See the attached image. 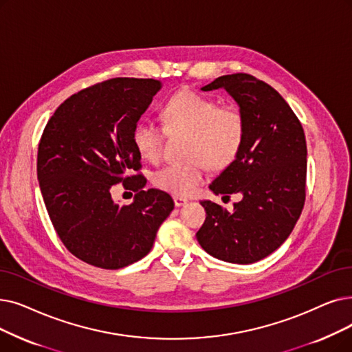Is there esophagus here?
I'll list each match as a JSON object with an SVG mask.
<instances>
[{"instance_id": "obj_1", "label": "esophagus", "mask_w": 352, "mask_h": 352, "mask_svg": "<svg viewBox=\"0 0 352 352\" xmlns=\"http://www.w3.org/2000/svg\"><path fill=\"white\" fill-rule=\"evenodd\" d=\"M187 203H188L187 198H182V197H174V204H175V207H182V206H186Z\"/></svg>"}]
</instances>
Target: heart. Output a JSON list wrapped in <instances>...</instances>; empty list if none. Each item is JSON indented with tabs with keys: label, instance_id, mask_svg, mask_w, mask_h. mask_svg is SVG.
Returning <instances> with one entry per match:
<instances>
[{
	"label": "heart",
	"instance_id": "obj_1",
	"mask_svg": "<svg viewBox=\"0 0 352 352\" xmlns=\"http://www.w3.org/2000/svg\"><path fill=\"white\" fill-rule=\"evenodd\" d=\"M168 131L190 133L187 154L182 162L168 164L154 175V184L175 197H188L208 175L210 160L214 166L230 164L243 145L246 120L234 104L220 106L212 98L184 90L174 95L162 108ZM164 128L152 120H140L132 131V142L138 154L149 161L160 158Z\"/></svg>",
	"mask_w": 352,
	"mask_h": 352
}]
</instances>
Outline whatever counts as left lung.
Returning a JSON list of instances; mask_svg holds the SVG:
<instances>
[{"label":"left lung","mask_w":352,"mask_h":352,"mask_svg":"<svg viewBox=\"0 0 352 352\" xmlns=\"http://www.w3.org/2000/svg\"><path fill=\"white\" fill-rule=\"evenodd\" d=\"M224 89L239 104L246 133L236 158L208 188L223 198L240 194L233 211L201 201L206 221L197 232L212 257L237 265L262 261L292 233L305 203L307 141L286 100L246 73L220 76L204 91Z\"/></svg>","instance_id":"8db88e82"}]
</instances>
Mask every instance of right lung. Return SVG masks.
<instances>
[{
	"label": "right lung",
	"instance_id": "right-lung-1",
	"mask_svg": "<svg viewBox=\"0 0 352 352\" xmlns=\"http://www.w3.org/2000/svg\"><path fill=\"white\" fill-rule=\"evenodd\" d=\"M162 83L116 78L66 99L47 122L38 144L37 178L60 240L80 261L120 269L149 253L162 221L174 210L161 190H142L141 155L132 131ZM122 180L137 191L129 206L110 195Z\"/></svg>",
	"mask_w": 352,
	"mask_h": 352
}]
</instances>
